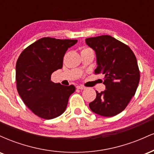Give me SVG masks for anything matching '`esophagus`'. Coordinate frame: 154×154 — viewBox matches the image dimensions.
<instances>
[{"mask_svg": "<svg viewBox=\"0 0 154 154\" xmlns=\"http://www.w3.org/2000/svg\"><path fill=\"white\" fill-rule=\"evenodd\" d=\"M77 89L84 90V89H85V87H84V86H82V85H77Z\"/></svg>", "mask_w": 154, "mask_h": 154, "instance_id": "esophagus-1", "label": "esophagus"}]
</instances>
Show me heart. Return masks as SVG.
<instances>
[{"label":"heart","instance_id":"1","mask_svg":"<svg viewBox=\"0 0 154 154\" xmlns=\"http://www.w3.org/2000/svg\"><path fill=\"white\" fill-rule=\"evenodd\" d=\"M88 49H89V48H85L84 50H88Z\"/></svg>","mask_w":154,"mask_h":154}]
</instances>
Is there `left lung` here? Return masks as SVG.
<instances>
[{
  "mask_svg": "<svg viewBox=\"0 0 154 154\" xmlns=\"http://www.w3.org/2000/svg\"><path fill=\"white\" fill-rule=\"evenodd\" d=\"M95 51V72L104 75V91H96V98L89 103L93 112L111 117L122 112L135 94L140 81L137 59L130 47L110 35L85 39Z\"/></svg>",
  "mask_w": 154,
  "mask_h": 154,
  "instance_id": "obj_1",
  "label": "left lung"
}]
</instances>
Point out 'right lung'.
<instances>
[{"label":"right lung","mask_w":154,"mask_h":154,"mask_svg":"<svg viewBox=\"0 0 154 154\" xmlns=\"http://www.w3.org/2000/svg\"><path fill=\"white\" fill-rule=\"evenodd\" d=\"M77 40L39 39L24 49L16 65L17 91L25 105L45 119H51L66 110L73 85H61L51 81L53 72L62 68L63 59Z\"/></svg>","instance_id":"add662e5"}]
</instances>
